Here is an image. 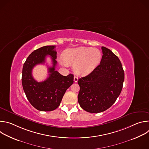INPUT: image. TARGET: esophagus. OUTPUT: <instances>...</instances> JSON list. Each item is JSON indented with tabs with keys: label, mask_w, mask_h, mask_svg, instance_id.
<instances>
[{
	"label": "esophagus",
	"mask_w": 149,
	"mask_h": 149,
	"mask_svg": "<svg viewBox=\"0 0 149 149\" xmlns=\"http://www.w3.org/2000/svg\"><path fill=\"white\" fill-rule=\"evenodd\" d=\"M78 77H77V76H74V82H77L78 81Z\"/></svg>",
	"instance_id": "34e87169"
}]
</instances>
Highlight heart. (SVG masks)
I'll return each instance as SVG.
<instances>
[{
	"instance_id": "1",
	"label": "heart",
	"mask_w": 149,
	"mask_h": 149,
	"mask_svg": "<svg viewBox=\"0 0 149 149\" xmlns=\"http://www.w3.org/2000/svg\"><path fill=\"white\" fill-rule=\"evenodd\" d=\"M101 56V53L98 49L81 47L65 51L63 59H59V62L63 66L73 65L75 74L87 75L99 65Z\"/></svg>"
}]
</instances>
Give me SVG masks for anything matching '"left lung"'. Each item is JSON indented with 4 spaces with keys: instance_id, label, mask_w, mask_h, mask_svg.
Masks as SVG:
<instances>
[{
    "instance_id": "8db88e82",
    "label": "left lung",
    "mask_w": 149,
    "mask_h": 149,
    "mask_svg": "<svg viewBox=\"0 0 149 149\" xmlns=\"http://www.w3.org/2000/svg\"><path fill=\"white\" fill-rule=\"evenodd\" d=\"M100 64L88 75L79 78L78 101L80 107L91 113L109 109L122 90L124 72L119 58L109 49L101 47Z\"/></svg>"
}]
</instances>
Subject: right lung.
<instances>
[{"mask_svg": "<svg viewBox=\"0 0 149 149\" xmlns=\"http://www.w3.org/2000/svg\"><path fill=\"white\" fill-rule=\"evenodd\" d=\"M55 45L45 46L32 52L27 58L22 69V83L26 96L36 109L51 111L58 107L66 90L74 82L73 74L63 76L57 71ZM50 55L53 67L49 68V77L42 82L36 81L32 77L33 68L45 62L46 56Z\"/></svg>", "mask_w": 149, "mask_h": 149, "instance_id": "obj_1", "label": "right lung"}]
</instances>
